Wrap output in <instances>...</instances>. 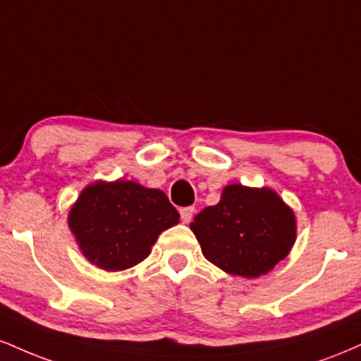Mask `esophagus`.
<instances>
[{"instance_id": "esophagus-1", "label": "esophagus", "mask_w": 361, "mask_h": 361, "mask_svg": "<svg viewBox=\"0 0 361 361\" xmlns=\"http://www.w3.org/2000/svg\"><path fill=\"white\" fill-rule=\"evenodd\" d=\"M193 214H195V207H183V209H180L181 221H183L185 224H188L190 221H192Z\"/></svg>"}]
</instances>
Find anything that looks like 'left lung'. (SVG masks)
<instances>
[{
  "instance_id": "obj_1",
  "label": "left lung",
  "mask_w": 361,
  "mask_h": 361,
  "mask_svg": "<svg viewBox=\"0 0 361 361\" xmlns=\"http://www.w3.org/2000/svg\"><path fill=\"white\" fill-rule=\"evenodd\" d=\"M190 229L210 263L256 279L288 255L297 238L293 210L271 188L227 185L221 202L195 215Z\"/></svg>"
}]
</instances>
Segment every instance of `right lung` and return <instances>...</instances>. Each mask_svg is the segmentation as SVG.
Returning <instances> with one entry per match:
<instances>
[{"label": "right lung", "instance_id": "add662e5", "mask_svg": "<svg viewBox=\"0 0 361 361\" xmlns=\"http://www.w3.org/2000/svg\"><path fill=\"white\" fill-rule=\"evenodd\" d=\"M178 221L166 193L126 180L88 185L68 217L82 255L106 271L146 259L159 234Z\"/></svg>", "mask_w": 361, "mask_h": 361}]
</instances>
